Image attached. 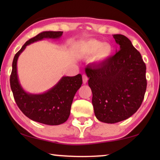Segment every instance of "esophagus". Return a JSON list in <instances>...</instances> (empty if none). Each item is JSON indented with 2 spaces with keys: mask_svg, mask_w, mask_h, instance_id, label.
I'll use <instances>...</instances> for the list:
<instances>
[{
  "mask_svg": "<svg viewBox=\"0 0 160 160\" xmlns=\"http://www.w3.org/2000/svg\"><path fill=\"white\" fill-rule=\"evenodd\" d=\"M82 78H83V83L84 84H87V80H88V78H87V76L85 75V74H83L82 75Z\"/></svg>",
  "mask_w": 160,
  "mask_h": 160,
  "instance_id": "esophagus-1",
  "label": "esophagus"
}]
</instances>
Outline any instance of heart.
I'll return each instance as SVG.
<instances>
[{
	"instance_id": "1",
	"label": "heart",
	"mask_w": 160,
	"mask_h": 160,
	"mask_svg": "<svg viewBox=\"0 0 160 160\" xmlns=\"http://www.w3.org/2000/svg\"><path fill=\"white\" fill-rule=\"evenodd\" d=\"M81 51L87 57L95 55L96 62H103L112 56L113 48L110 43H104L97 39H90L83 43Z\"/></svg>"
}]
</instances>
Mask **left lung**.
Returning <instances> with one entry per match:
<instances>
[{"mask_svg":"<svg viewBox=\"0 0 160 160\" xmlns=\"http://www.w3.org/2000/svg\"><path fill=\"white\" fill-rule=\"evenodd\" d=\"M119 46L114 55L85 68L92 92L94 112L99 121L114 124L138 111L146 90V67L140 52L121 34L113 35Z\"/></svg>","mask_w":160,"mask_h":160,"instance_id":"left-lung-1","label":"left lung"}]
</instances>
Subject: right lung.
<instances>
[{
  "label": "right lung",
  "instance_id": "obj_1",
  "mask_svg": "<svg viewBox=\"0 0 160 160\" xmlns=\"http://www.w3.org/2000/svg\"><path fill=\"white\" fill-rule=\"evenodd\" d=\"M62 31H43L28 40L15 54L10 76L11 89L19 108L32 121L48 125H59L68 119L74 95L82 84L81 74L62 76L53 87L41 94L26 92L19 82L17 60L28 45L44 38L59 39Z\"/></svg>",
  "mask_w": 160,
  "mask_h": 160
}]
</instances>
